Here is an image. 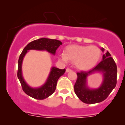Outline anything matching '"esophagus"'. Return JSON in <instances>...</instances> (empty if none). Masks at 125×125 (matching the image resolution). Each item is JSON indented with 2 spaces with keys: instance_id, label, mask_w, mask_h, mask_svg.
I'll return each instance as SVG.
<instances>
[{
  "instance_id": "1",
  "label": "esophagus",
  "mask_w": 125,
  "mask_h": 125,
  "mask_svg": "<svg viewBox=\"0 0 125 125\" xmlns=\"http://www.w3.org/2000/svg\"><path fill=\"white\" fill-rule=\"evenodd\" d=\"M72 72V70L70 69H69V68H67L66 69V72Z\"/></svg>"
}]
</instances>
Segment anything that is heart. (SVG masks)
Instances as JSON below:
<instances>
[{"mask_svg":"<svg viewBox=\"0 0 125 125\" xmlns=\"http://www.w3.org/2000/svg\"><path fill=\"white\" fill-rule=\"evenodd\" d=\"M101 50L95 46L71 45L67 46L65 53L60 55L64 62L69 60L75 62L81 70H89L97 63L101 57Z\"/></svg>","mask_w":125,"mask_h":125,"instance_id":"heart-1","label":"heart"}]
</instances>
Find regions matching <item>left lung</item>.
Returning a JSON list of instances; mask_svg holds the SVG:
<instances>
[{"mask_svg": "<svg viewBox=\"0 0 125 125\" xmlns=\"http://www.w3.org/2000/svg\"><path fill=\"white\" fill-rule=\"evenodd\" d=\"M104 52V48H102ZM95 71H102L104 80L102 85L95 90H90L86 85V77ZM77 79L74 85L75 93L79 99L86 104H95L105 100L117 83V67L109 52L103 56L101 62L89 71L77 72Z\"/></svg>", "mask_w": 125, "mask_h": 125, "instance_id": "left-lung-1", "label": "left lung"}]
</instances>
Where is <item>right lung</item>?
<instances>
[{
	"label": "right lung",
	"instance_id": "right-lung-1",
	"mask_svg": "<svg viewBox=\"0 0 125 125\" xmlns=\"http://www.w3.org/2000/svg\"><path fill=\"white\" fill-rule=\"evenodd\" d=\"M62 42L59 40L48 38H40L30 42L26 45L19 56L18 60L17 77L21 82L23 91L27 95L32 98L42 100L47 98L52 95L56 89L58 79L65 72V69H60L53 67L48 77L47 81L44 85L39 88H32L26 83L22 75V63L24 56L30 50H46L50 53L55 55L56 50L61 44Z\"/></svg>",
	"mask_w": 125,
	"mask_h": 125
}]
</instances>
